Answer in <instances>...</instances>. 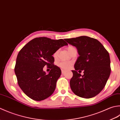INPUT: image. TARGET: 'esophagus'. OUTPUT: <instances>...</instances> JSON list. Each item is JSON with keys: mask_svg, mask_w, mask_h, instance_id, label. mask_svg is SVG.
Listing matches in <instances>:
<instances>
[{"mask_svg": "<svg viewBox=\"0 0 120 120\" xmlns=\"http://www.w3.org/2000/svg\"><path fill=\"white\" fill-rule=\"evenodd\" d=\"M66 72V70H63V69H62V73L63 74H65V73Z\"/></svg>", "mask_w": 120, "mask_h": 120, "instance_id": "34e87169", "label": "esophagus"}]
</instances>
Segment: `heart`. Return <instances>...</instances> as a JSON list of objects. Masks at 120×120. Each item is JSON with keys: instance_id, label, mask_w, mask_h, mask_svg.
Returning <instances> with one entry per match:
<instances>
[{"instance_id": "obj_1", "label": "heart", "mask_w": 120, "mask_h": 120, "mask_svg": "<svg viewBox=\"0 0 120 120\" xmlns=\"http://www.w3.org/2000/svg\"><path fill=\"white\" fill-rule=\"evenodd\" d=\"M75 47H74V46L72 45H69L67 47V50L68 51V52L70 53L71 51L73 49H74ZM57 55H58V52L56 51L53 54V56L55 58H56L57 57ZM71 66V63L70 62H60L59 64V66L62 68V69H68L69 68H70Z\"/></svg>"}]
</instances>
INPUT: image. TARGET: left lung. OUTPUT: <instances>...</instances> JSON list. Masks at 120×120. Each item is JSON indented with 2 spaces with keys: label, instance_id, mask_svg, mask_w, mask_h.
<instances>
[{
  "label": "left lung",
  "instance_id": "left-lung-1",
  "mask_svg": "<svg viewBox=\"0 0 120 120\" xmlns=\"http://www.w3.org/2000/svg\"><path fill=\"white\" fill-rule=\"evenodd\" d=\"M77 48L79 56L72 70L70 85L74 94L80 97L90 98L96 96L105 86L111 72L109 54L96 39L87 36L65 39ZM84 70L82 76L77 71Z\"/></svg>",
  "mask_w": 120,
  "mask_h": 120
}]
</instances>
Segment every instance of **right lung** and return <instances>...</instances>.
<instances>
[{"mask_svg":"<svg viewBox=\"0 0 120 120\" xmlns=\"http://www.w3.org/2000/svg\"><path fill=\"white\" fill-rule=\"evenodd\" d=\"M67 45L62 39L39 37L29 41L19 51L14 71L19 86L27 96L41 101L53 93L62 72L54 65L52 55L62 46ZM45 65L51 69L47 75L43 70Z\"/></svg>","mask_w":120,"mask_h":120,"instance_id":"1","label":"right lung"}]
</instances>
